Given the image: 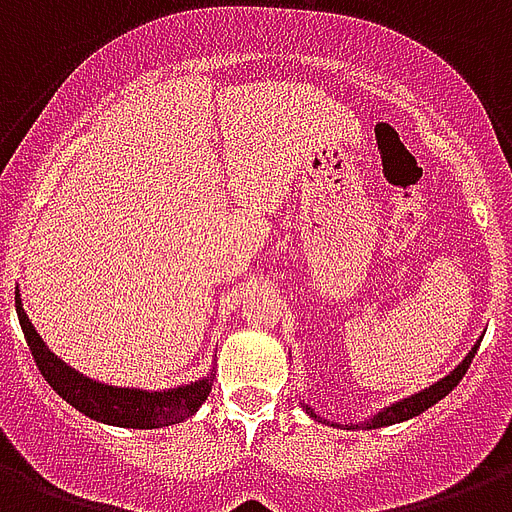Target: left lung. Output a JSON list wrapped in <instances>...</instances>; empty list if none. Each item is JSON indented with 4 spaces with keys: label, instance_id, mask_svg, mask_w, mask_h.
Returning a JSON list of instances; mask_svg holds the SVG:
<instances>
[{
    "label": "left lung",
    "instance_id": "obj_1",
    "mask_svg": "<svg viewBox=\"0 0 512 512\" xmlns=\"http://www.w3.org/2000/svg\"><path fill=\"white\" fill-rule=\"evenodd\" d=\"M478 346H481V341L473 343V349H470L468 354H465L463 362H460V365H457L452 372H447L444 378H439V380H436V383H431V386H428V388L418 391V394L407 396V399H399V402L388 404V407H383V410L372 412L370 418H367L365 423H359L357 428H362V431H365V428H367V431H372V428H383V425H394V423H404V420L418 418L420 412H425V410H428V407H433V404H436V402H441V399H444V396H447L449 391H452V388H455L457 383H460V380H463L465 370H468V367H470V359L476 357ZM301 407H304L306 415L317 420V423H330V420H322L320 415H317V412H314L312 407H309V404H306V402H301ZM333 425L343 428L341 423H333ZM349 428H354V425H346V431H349Z\"/></svg>",
    "mask_w": 512,
    "mask_h": 512
}]
</instances>
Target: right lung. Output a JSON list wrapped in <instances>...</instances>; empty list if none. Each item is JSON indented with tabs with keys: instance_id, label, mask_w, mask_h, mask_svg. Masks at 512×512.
Instances as JSON below:
<instances>
[{
	"instance_id": "add662e5",
	"label": "right lung",
	"mask_w": 512,
	"mask_h": 512,
	"mask_svg": "<svg viewBox=\"0 0 512 512\" xmlns=\"http://www.w3.org/2000/svg\"><path fill=\"white\" fill-rule=\"evenodd\" d=\"M15 306H18V320L20 327H23V335H26L28 349L34 354L36 367L42 370L44 380L55 388L60 399H65L81 415H87L97 423L118 425V428H163V425H174L192 418L200 410V404L206 402L208 394H211L216 372L214 367L203 378L174 388H161V391L110 386V383L87 378L84 372L63 362L44 343V338L39 335L34 322L28 320L26 309H23L20 290H15Z\"/></svg>"
}]
</instances>
